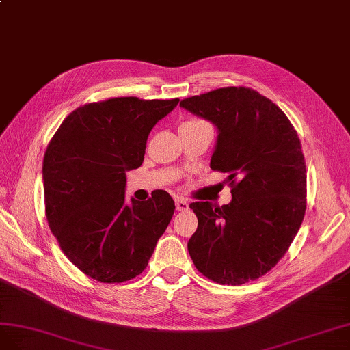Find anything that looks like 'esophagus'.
I'll return each mask as SVG.
<instances>
[{
    "label": "esophagus",
    "mask_w": 350,
    "mask_h": 350,
    "mask_svg": "<svg viewBox=\"0 0 350 350\" xmlns=\"http://www.w3.org/2000/svg\"><path fill=\"white\" fill-rule=\"evenodd\" d=\"M189 208V202L186 201L185 198H177L176 199V209L177 211H186Z\"/></svg>",
    "instance_id": "1"
}]
</instances>
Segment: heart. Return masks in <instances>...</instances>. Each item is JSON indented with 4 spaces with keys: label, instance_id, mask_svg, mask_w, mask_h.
<instances>
[{
    "label": "heart",
    "instance_id": "1",
    "mask_svg": "<svg viewBox=\"0 0 350 350\" xmlns=\"http://www.w3.org/2000/svg\"><path fill=\"white\" fill-rule=\"evenodd\" d=\"M202 123H206V122H204V120H201V118H189L182 126H196V124H202Z\"/></svg>",
    "mask_w": 350,
    "mask_h": 350
}]
</instances>
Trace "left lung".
Wrapping results in <instances>:
<instances>
[{
	"instance_id": "left-lung-1",
	"label": "left lung",
	"mask_w": 350,
	"mask_h": 350,
	"mask_svg": "<svg viewBox=\"0 0 350 350\" xmlns=\"http://www.w3.org/2000/svg\"><path fill=\"white\" fill-rule=\"evenodd\" d=\"M180 105L218 129L214 172L227 173L232 202H192L198 228L187 251L199 273L239 286L262 277L291 247L306 209V167L291 120L245 86L185 98Z\"/></svg>"
}]
</instances>
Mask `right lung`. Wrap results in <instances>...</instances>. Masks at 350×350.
<instances>
[{"label":"right lung","instance_id":"right-lung-1","mask_svg":"<svg viewBox=\"0 0 350 350\" xmlns=\"http://www.w3.org/2000/svg\"><path fill=\"white\" fill-rule=\"evenodd\" d=\"M174 99L108 98L70 113L44 155L45 215L63 254L101 283L141 274L174 214V201L155 191L126 202V172L144 163L146 139Z\"/></svg>","mask_w":350,"mask_h":350}]
</instances>
